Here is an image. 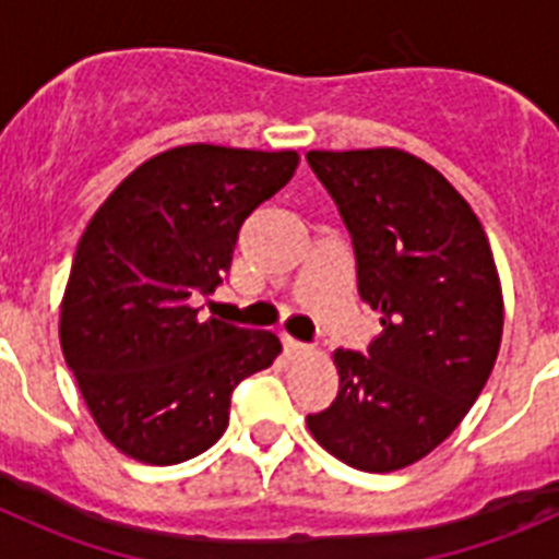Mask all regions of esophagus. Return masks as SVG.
Segmentation results:
<instances>
[{"instance_id": "34e87169", "label": "esophagus", "mask_w": 559, "mask_h": 559, "mask_svg": "<svg viewBox=\"0 0 559 559\" xmlns=\"http://www.w3.org/2000/svg\"><path fill=\"white\" fill-rule=\"evenodd\" d=\"M283 344H285V353H288V355H305L310 349L308 344L290 338V335H283Z\"/></svg>"}]
</instances>
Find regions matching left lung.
I'll return each mask as SVG.
<instances>
[{
  "label": "left lung",
  "instance_id": "obj_1",
  "mask_svg": "<svg viewBox=\"0 0 559 559\" xmlns=\"http://www.w3.org/2000/svg\"><path fill=\"white\" fill-rule=\"evenodd\" d=\"M308 162L353 235L360 299L383 324L369 355L335 349L338 397L308 428L355 471H403L456 431L496 367V257L462 192L414 153L310 151Z\"/></svg>",
  "mask_w": 559,
  "mask_h": 559
}]
</instances>
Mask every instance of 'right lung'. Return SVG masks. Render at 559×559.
Returning a JSON list of instances; mask_svg holds the SVG:
<instances>
[{
    "label": "right lung",
    "mask_w": 559,
    "mask_h": 559,
    "mask_svg": "<svg viewBox=\"0 0 559 559\" xmlns=\"http://www.w3.org/2000/svg\"><path fill=\"white\" fill-rule=\"evenodd\" d=\"M296 165V151L170 147L128 173L83 229L58 335L95 426L126 456L204 453L229 426L237 383L283 353L269 330L199 319L190 296L224 283L243 221Z\"/></svg>",
    "instance_id": "1"
}]
</instances>
